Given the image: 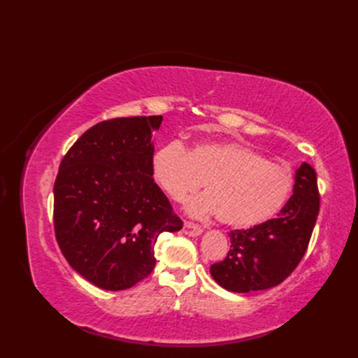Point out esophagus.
<instances>
[{"label": "esophagus", "instance_id": "obj_1", "mask_svg": "<svg viewBox=\"0 0 358 358\" xmlns=\"http://www.w3.org/2000/svg\"><path fill=\"white\" fill-rule=\"evenodd\" d=\"M183 233H185L189 237H196V236H200L203 233V229L197 224L187 221L185 224H183Z\"/></svg>", "mask_w": 358, "mask_h": 358}]
</instances>
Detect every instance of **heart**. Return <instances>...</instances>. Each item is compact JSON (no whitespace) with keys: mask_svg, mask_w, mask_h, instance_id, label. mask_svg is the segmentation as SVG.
I'll return each instance as SVG.
<instances>
[{"mask_svg":"<svg viewBox=\"0 0 358 358\" xmlns=\"http://www.w3.org/2000/svg\"><path fill=\"white\" fill-rule=\"evenodd\" d=\"M150 173L176 201L204 182L206 192L187 201V212L196 218L216 215L222 224L239 229L275 218L294 187L288 169L239 142H199L187 150L171 140L152 152Z\"/></svg>","mask_w":358,"mask_h":358,"instance_id":"obj_1","label":"heart"}]
</instances>
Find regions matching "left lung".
<instances>
[{
  "label": "left lung",
  "instance_id": "1",
  "mask_svg": "<svg viewBox=\"0 0 358 358\" xmlns=\"http://www.w3.org/2000/svg\"><path fill=\"white\" fill-rule=\"evenodd\" d=\"M292 196L278 218L233 230L230 251L210 266L215 282L233 292L268 289L282 282L306 252L320 212L317 173L308 162L296 170Z\"/></svg>",
  "mask_w": 358,
  "mask_h": 358
}]
</instances>
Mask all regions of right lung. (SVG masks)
<instances>
[{"label": "right lung", "instance_id": "obj_1", "mask_svg": "<svg viewBox=\"0 0 358 358\" xmlns=\"http://www.w3.org/2000/svg\"><path fill=\"white\" fill-rule=\"evenodd\" d=\"M162 116L116 117L76 140L53 187L57 242L69 264L95 287L119 291L155 267L154 245L182 221L154 182L152 131Z\"/></svg>", "mask_w": 358, "mask_h": 358}]
</instances>
